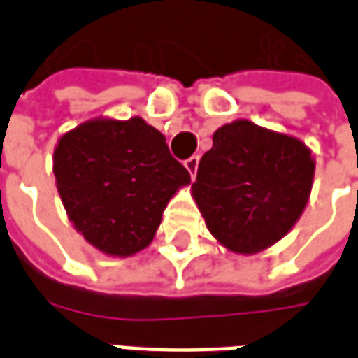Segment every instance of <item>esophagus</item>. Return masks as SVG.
I'll use <instances>...</instances> for the list:
<instances>
[{"label": "esophagus", "mask_w": 358, "mask_h": 358, "mask_svg": "<svg viewBox=\"0 0 358 358\" xmlns=\"http://www.w3.org/2000/svg\"><path fill=\"white\" fill-rule=\"evenodd\" d=\"M184 166H186L187 172L192 174V178H195V172H197V166H199V157H189L187 161H184Z\"/></svg>", "instance_id": "1"}]
</instances>
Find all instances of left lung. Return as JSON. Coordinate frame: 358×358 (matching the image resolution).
Returning <instances> with one entry per match:
<instances>
[{"label":"left lung","mask_w":358,"mask_h":358,"mask_svg":"<svg viewBox=\"0 0 358 358\" xmlns=\"http://www.w3.org/2000/svg\"><path fill=\"white\" fill-rule=\"evenodd\" d=\"M313 178L315 157L303 141L240 118L213 134L192 195L220 245L255 255L299 220Z\"/></svg>","instance_id":"8db88e82"}]
</instances>
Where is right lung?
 Listing matches in <instances>:
<instances>
[{
	"instance_id": "add662e5",
	"label": "right lung",
	"mask_w": 358,
	"mask_h": 358,
	"mask_svg": "<svg viewBox=\"0 0 358 358\" xmlns=\"http://www.w3.org/2000/svg\"><path fill=\"white\" fill-rule=\"evenodd\" d=\"M55 184L69 220L110 257L145 249L166 203L189 184L164 136L143 118H92L59 138Z\"/></svg>"
}]
</instances>
